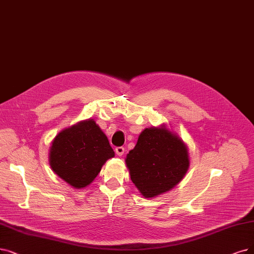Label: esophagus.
<instances>
[{
	"mask_svg": "<svg viewBox=\"0 0 254 254\" xmlns=\"http://www.w3.org/2000/svg\"><path fill=\"white\" fill-rule=\"evenodd\" d=\"M124 152H125L124 147H117V148H116V153H117V155H119V156L123 155Z\"/></svg>",
	"mask_w": 254,
	"mask_h": 254,
	"instance_id": "esophagus-1",
	"label": "esophagus"
}]
</instances>
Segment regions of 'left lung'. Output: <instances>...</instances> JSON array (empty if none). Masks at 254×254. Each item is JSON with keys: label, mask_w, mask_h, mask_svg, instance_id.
<instances>
[{"label": "left lung", "mask_w": 254, "mask_h": 254, "mask_svg": "<svg viewBox=\"0 0 254 254\" xmlns=\"http://www.w3.org/2000/svg\"><path fill=\"white\" fill-rule=\"evenodd\" d=\"M125 161L131 180L145 198L173 189L190 167L187 145L165 125L146 128Z\"/></svg>", "instance_id": "1"}]
</instances>
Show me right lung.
Here are the masks:
<instances>
[{
    "label": "right lung",
    "mask_w": 254,
    "mask_h": 254,
    "mask_svg": "<svg viewBox=\"0 0 254 254\" xmlns=\"http://www.w3.org/2000/svg\"><path fill=\"white\" fill-rule=\"evenodd\" d=\"M114 156L105 133L94 120H86L60 131L52 141L49 160L55 174L70 187L82 189Z\"/></svg>",
    "instance_id": "add662e5"
}]
</instances>
